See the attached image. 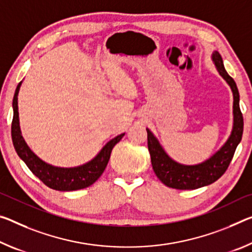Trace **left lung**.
<instances>
[{
    "label": "left lung",
    "mask_w": 252,
    "mask_h": 252,
    "mask_svg": "<svg viewBox=\"0 0 252 252\" xmlns=\"http://www.w3.org/2000/svg\"><path fill=\"white\" fill-rule=\"evenodd\" d=\"M212 61L219 74L229 84L233 94V126L226 142L212 157L197 165H183L171 159L163 150L153 132L147 129L148 149L150 153L151 165L156 176L166 186L176 189H196L207 186L222 176L232 160L234 151L242 139L243 117L240 111V96L237 84L226 73L221 55L218 51L212 54Z\"/></svg>",
    "instance_id": "1"
}]
</instances>
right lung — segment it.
Masks as SVG:
<instances>
[{"mask_svg": "<svg viewBox=\"0 0 252 252\" xmlns=\"http://www.w3.org/2000/svg\"><path fill=\"white\" fill-rule=\"evenodd\" d=\"M22 82H20L15 90L13 97V120H12L11 135L13 141L14 149L17 154L29 169L45 185L50 189L62 191L77 190L91 186L99 178L105 170L107 162L110 160V156L113 147L121 140L125 133H121L112 139L102 148V150L92 159L91 161L77 167L63 168L56 167L41 160L32 151L25 141L19 122V109H18V94Z\"/></svg>", "mask_w": 252, "mask_h": 252, "instance_id": "obj_1", "label": "right lung"}]
</instances>
